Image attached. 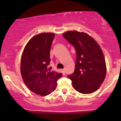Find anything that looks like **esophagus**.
<instances>
[{"label":"esophagus","mask_w":121,"mask_h":121,"mask_svg":"<svg viewBox=\"0 0 121 121\" xmlns=\"http://www.w3.org/2000/svg\"><path fill=\"white\" fill-rule=\"evenodd\" d=\"M61 72H62V74H63V75H65V70H64V69H62V70H61Z\"/></svg>","instance_id":"1"}]
</instances>
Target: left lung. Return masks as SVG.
<instances>
[{
  "label": "left lung",
  "mask_w": 121,
  "mask_h": 121,
  "mask_svg": "<svg viewBox=\"0 0 121 121\" xmlns=\"http://www.w3.org/2000/svg\"><path fill=\"white\" fill-rule=\"evenodd\" d=\"M63 36L76 51L75 70L68 76L72 80L73 86L84 94L95 91L102 84L106 74L105 57L100 46L84 32L68 31Z\"/></svg>",
  "instance_id": "1"
}]
</instances>
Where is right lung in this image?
<instances>
[{
  "mask_svg": "<svg viewBox=\"0 0 121 121\" xmlns=\"http://www.w3.org/2000/svg\"><path fill=\"white\" fill-rule=\"evenodd\" d=\"M55 35L42 33L35 36L25 47L21 61V73L28 88L35 94L47 95L57 86L62 74L52 69L50 50Z\"/></svg>",
  "mask_w": 121,
  "mask_h": 121,
  "instance_id": "add662e5",
  "label": "right lung"
}]
</instances>
